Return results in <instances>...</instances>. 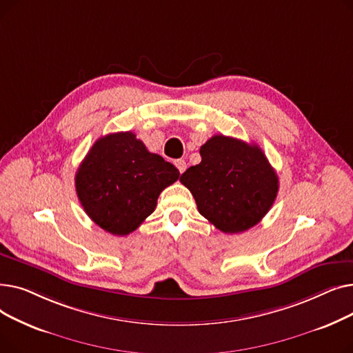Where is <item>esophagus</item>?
Wrapping results in <instances>:
<instances>
[{
  "label": "esophagus",
  "instance_id": "34e87169",
  "mask_svg": "<svg viewBox=\"0 0 353 353\" xmlns=\"http://www.w3.org/2000/svg\"><path fill=\"white\" fill-rule=\"evenodd\" d=\"M174 164H176V167H177V169H179V172H180V173H183L184 170H186V167H188V165H186V161H184L183 159H179V160H176V161H174Z\"/></svg>",
  "mask_w": 353,
  "mask_h": 353
}]
</instances>
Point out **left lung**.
Instances as JSON below:
<instances>
[{"label":"left lung","instance_id":"obj_1","mask_svg":"<svg viewBox=\"0 0 353 353\" xmlns=\"http://www.w3.org/2000/svg\"><path fill=\"white\" fill-rule=\"evenodd\" d=\"M201 161L180 176L199 209L216 229L245 232L270 210L279 179L262 148L217 134L200 147Z\"/></svg>","mask_w":353,"mask_h":353}]
</instances>
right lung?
Returning <instances> with one entry per match:
<instances>
[{
  "label": "right lung",
  "instance_id": "obj_1",
  "mask_svg": "<svg viewBox=\"0 0 353 353\" xmlns=\"http://www.w3.org/2000/svg\"><path fill=\"white\" fill-rule=\"evenodd\" d=\"M176 167L150 153L132 132L100 137L76 173V190L88 217L105 232H134L179 179Z\"/></svg>",
  "mask_w": 353,
  "mask_h": 353
}]
</instances>
